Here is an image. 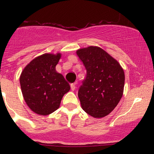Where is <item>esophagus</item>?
Listing matches in <instances>:
<instances>
[{
  "instance_id": "obj_1",
  "label": "esophagus",
  "mask_w": 154,
  "mask_h": 154,
  "mask_svg": "<svg viewBox=\"0 0 154 154\" xmlns=\"http://www.w3.org/2000/svg\"><path fill=\"white\" fill-rule=\"evenodd\" d=\"M76 85H77V82H74V83H72V84H71V90L72 91H74L75 90V88H76Z\"/></svg>"
}]
</instances>
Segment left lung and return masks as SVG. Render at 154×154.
Instances as JSON below:
<instances>
[{
	"instance_id": "obj_1",
	"label": "left lung",
	"mask_w": 154,
	"mask_h": 154,
	"mask_svg": "<svg viewBox=\"0 0 154 154\" xmlns=\"http://www.w3.org/2000/svg\"><path fill=\"white\" fill-rule=\"evenodd\" d=\"M77 54L87 70L78 91L81 106L93 117H104L115 109L122 97L125 86L122 67L99 47L79 49Z\"/></svg>"
}]
</instances>
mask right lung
Here are the masks:
<instances>
[{
	"label": "right lung",
	"instance_id": "obj_1",
	"mask_svg": "<svg viewBox=\"0 0 154 154\" xmlns=\"http://www.w3.org/2000/svg\"><path fill=\"white\" fill-rule=\"evenodd\" d=\"M61 54H44L24 67L20 75V85L26 103L32 111L40 115H48L60 106L63 95L70 85L56 66Z\"/></svg>",
	"mask_w": 154,
	"mask_h": 154
}]
</instances>
